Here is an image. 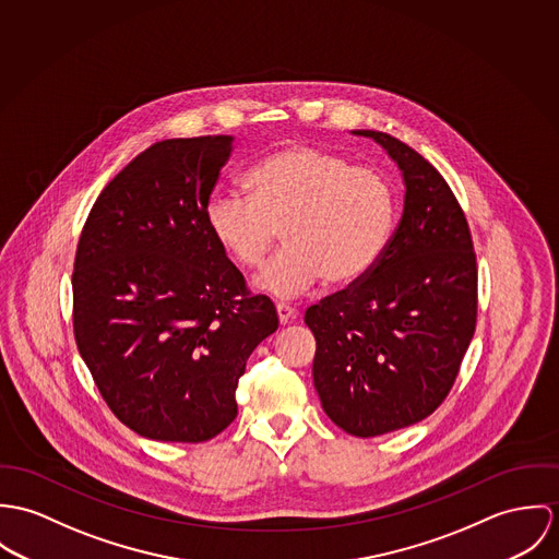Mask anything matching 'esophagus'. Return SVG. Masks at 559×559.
<instances>
[{"instance_id": "1", "label": "esophagus", "mask_w": 559, "mask_h": 559, "mask_svg": "<svg viewBox=\"0 0 559 559\" xmlns=\"http://www.w3.org/2000/svg\"><path fill=\"white\" fill-rule=\"evenodd\" d=\"M276 314H278L281 325H287V323H294L300 317V310L294 309L289 305H276Z\"/></svg>"}]
</instances>
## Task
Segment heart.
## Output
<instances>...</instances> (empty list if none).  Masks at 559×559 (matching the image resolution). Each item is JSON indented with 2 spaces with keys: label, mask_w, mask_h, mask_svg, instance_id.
I'll list each match as a JSON object with an SVG mask.
<instances>
[{
  "label": "heart",
  "mask_w": 559,
  "mask_h": 559,
  "mask_svg": "<svg viewBox=\"0 0 559 559\" xmlns=\"http://www.w3.org/2000/svg\"><path fill=\"white\" fill-rule=\"evenodd\" d=\"M250 197L214 192L205 227L242 267L281 250L254 285L276 298H296L321 278L332 287L362 281L388 247L396 223V192L377 169L312 145L263 156L247 174Z\"/></svg>",
  "instance_id": "heart-1"
}]
</instances>
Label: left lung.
Here are the masks:
<instances>
[{"label":"left lung","mask_w":559,"mask_h":559,"mask_svg":"<svg viewBox=\"0 0 559 559\" xmlns=\"http://www.w3.org/2000/svg\"><path fill=\"white\" fill-rule=\"evenodd\" d=\"M371 136L399 165L405 207L371 272L307 309L312 381L328 418L374 437L412 427L443 403L472 343L478 267L467 218L433 165L403 141Z\"/></svg>","instance_id":"1"}]
</instances>
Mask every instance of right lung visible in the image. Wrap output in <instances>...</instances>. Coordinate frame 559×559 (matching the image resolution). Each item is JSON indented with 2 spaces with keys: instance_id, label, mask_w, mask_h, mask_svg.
I'll return each mask as SVG.
<instances>
[{
  "instance_id": "obj_1",
  "label": "right lung",
  "mask_w": 559,
  "mask_h": 559,
  "mask_svg": "<svg viewBox=\"0 0 559 559\" xmlns=\"http://www.w3.org/2000/svg\"><path fill=\"white\" fill-rule=\"evenodd\" d=\"M231 150L227 134L150 145L103 188L79 238V354L118 420L150 439L223 433L252 349L278 328L205 227Z\"/></svg>"
}]
</instances>
